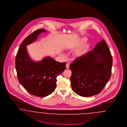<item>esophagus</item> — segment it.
<instances>
[{"instance_id": "1", "label": "esophagus", "mask_w": 127, "mask_h": 127, "mask_svg": "<svg viewBox=\"0 0 127 127\" xmlns=\"http://www.w3.org/2000/svg\"><path fill=\"white\" fill-rule=\"evenodd\" d=\"M69 64L68 63L66 64V68H69Z\"/></svg>"}]
</instances>
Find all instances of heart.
Masks as SVG:
<instances>
[{
  "label": "heart",
  "mask_w": 127,
  "mask_h": 127,
  "mask_svg": "<svg viewBox=\"0 0 127 127\" xmlns=\"http://www.w3.org/2000/svg\"><path fill=\"white\" fill-rule=\"evenodd\" d=\"M87 39L85 38H82L81 39H80L79 40V43L76 45V47H78L80 46L83 44H84L85 42L86 41ZM88 48V45L87 44H84L83 46H81V47L79 49V50L77 51V55L79 56H82L83 54H84L86 52L87 49Z\"/></svg>",
  "instance_id": "1"
}]
</instances>
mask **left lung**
Segmentation results:
<instances>
[{
  "label": "left lung",
  "mask_w": 127,
  "mask_h": 127,
  "mask_svg": "<svg viewBox=\"0 0 127 127\" xmlns=\"http://www.w3.org/2000/svg\"><path fill=\"white\" fill-rule=\"evenodd\" d=\"M112 66V56L103 39L93 50L76 58L69 65L73 91L82 97L99 93L110 79Z\"/></svg>",
  "instance_id": "1"
}]
</instances>
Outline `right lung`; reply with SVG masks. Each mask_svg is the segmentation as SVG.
Returning <instances> with one entry per match:
<instances>
[{
    "mask_svg": "<svg viewBox=\"0 0 127 127\" xmlns=\"http://www.w3.org/2000/svg\"><path fill=\"white\" fill-rule=\"evenodd\" d=\"M46 31L44 29L38 30L27 36L19 48L15 61L19 83L30 94L39 97L47 96L55 91L57 77L66 68V63H60L50 57L35 62L29 55L26 46Z\"/></svg>",
    "mask_w": 127,
    "mask_h": 127,
    "instance_id": "add662e5",
    "label": "right lung"
}]
</instances>
